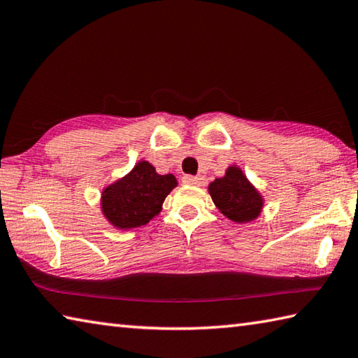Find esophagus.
Wrapping results in <instances>:
<instances>
[{"instance_id":"34e87169","label":"esophagus","mask_w":358,"mask_h":358,"mask_svg":"<svg viewBox=\"0 0 358 358\" xmlns=\"http://www.w3.org/2000/svg\"><path fill=\"white\" fill-rule=\"evenodd\" d=\"M184 184L187 185H194V187H199L204 184V178L202 176H184Z\"/></svg>"}]
</instances>
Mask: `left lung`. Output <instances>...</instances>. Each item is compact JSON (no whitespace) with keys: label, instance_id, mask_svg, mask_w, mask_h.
<instances>
[{"label":"left lung","instance_id":"1","mask_svg":"<svg viewBox=\"0 0 358 358\" xmlns=\"http://www.w3.org/2000/svg\"><path fill=\"white\" fill-rule=\"evenodd\" d=\"M208 193L215 207L227 220L238 224L257 220L265 206V198L238 165L226 168L224 176L210 182Z\"/></svg>","mask_w":358,"mask_h":358}]
</instances>
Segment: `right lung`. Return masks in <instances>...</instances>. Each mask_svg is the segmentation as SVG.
Masks as SVG:
<instances>
[{
    "label": "right lung",
    "mask_w": 358,
    "mask_h": 358,
    "mask_svg": "<svg viewBox=\"0 0 358 358\" xmlns=\"http://www.w3.org/2000/svg\"><path fill=\"white\" fill-rule=\"evenodd\" d=\"M178 187L174 174H159L150 162L140 160L132 170L101 192V212L120 231L145 226L162 212L164 201Z\"/></svg>",
    "instance_id": "1"
}]
</instances>
